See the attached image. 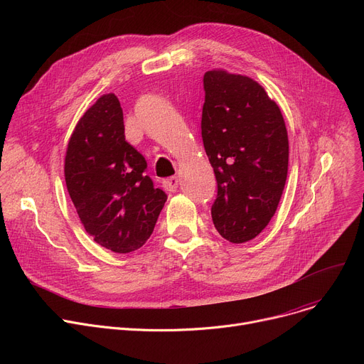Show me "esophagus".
Segmentation results:
<instances>
[{
	"label": "esophagus",
	"instance_id": "esophagus-1",
	"mask_svg": "<svg viewBox=\"0 0 364 364\" xmlns=\"http://www.w3.org/2000/svg\"><path fill=\"white\" fill-rule=\"evenodd\" d=\"M178 183H180V178L178 177H169L166 180L162 181V187L166 190V192H177L178 188Z\"/></svg>",
	"mask_w": 364,
	"mask_h": 364
}]
</instances>
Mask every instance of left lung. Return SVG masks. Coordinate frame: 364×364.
<instances>
[{"label": "left lung", "instance_id": "1", "mask_svg": "<svg viewBox=\"0 0 364 364\" xmlns=\"http://www.w3.org/2000/svg\"><path fill=\"white\" fill-rule=\"evenodd\" d=\"M203 88L202 140L218 186L213 221L224 239L243 243L264 230L280 202L288 131L277 103L250 76L208 70Z\"/></svg>", "mask_w": 364, "mask_h": 364}]
</instances>
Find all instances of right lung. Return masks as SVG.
<instances>
[{
  "label": "right lung",
  "mask_w": 364,
  "mask_h": 364,
  "mask_svg": "<svg viewBox=\"0 0 364 364\" xmlns=\"http://www.w3.org/2000/svg\"><path fill=\"white\" fill-rule=\"evenodd\" d=\"M146 159L125 140L124 113L103 94L76 124L65 156L69 196L85 232L117 254L137 251L166 202L146 176Z\"/></svg>",
  "instance_id": "1"
}]
</instances>
